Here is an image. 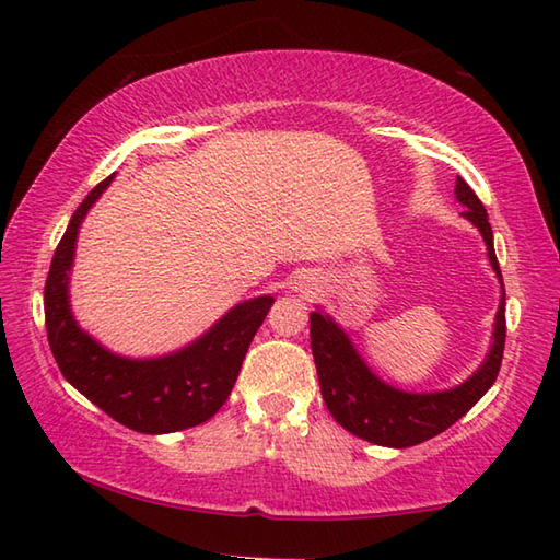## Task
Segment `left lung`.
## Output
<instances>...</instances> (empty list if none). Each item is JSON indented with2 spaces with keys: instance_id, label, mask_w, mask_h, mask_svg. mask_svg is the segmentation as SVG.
<instances>
[{
  "instance_id": "obj_1",
  "label": "left lung",
  "mask_w": 560,
  "mask_h": 560,
  "mask_svg": "<svg viewBox=\"0 0 560 560\" xmlns=\"http://www.w3.org/2000/svg\"><path fill=\"white\" fill-rule=\"evenodd\" d=\"M455 195L459 205L467 209L462 211V217L469 219L481 231L486 249H489L491 267L503 287V273L501 267H498L493 249L489 213H486L481 199L474 195V189L462 177H457ZM311 349L315 355L323 399L339 425L375 445H419L423 440H431L438 433L447 431L495 383L505 349V289L503 301L498 305L489 355H486L477 373L452 389L416 395V392H404L383 383L365 365L359 351L353 349V341L347 331L329 315H323V311L311 313Z\"/></svg>"
}]
</instances>
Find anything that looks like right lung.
<instances>
[{"label": "right lung", "mask_w": 560, "mask_h": 560, "mask_svg": "<svg viewBox=\"0 0 560 560\" xmlns=\"http://www.w3.org/2000/svg\"><path fill=\"white\" fill-rule=\"evenodd\" d=\"M113 177L115 173L81 201L55 249L45 281L47 341L67 383L110 419L137 433H175L209 421L223 407L273 299L259 295L237 303L207 335L159 359H125L101 347L71 315L69 271L79 225Z\"/></svg>", "instance_id": "add662e5"}]
</instances>
